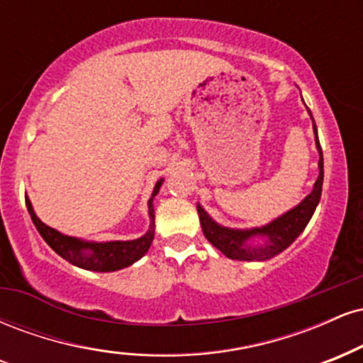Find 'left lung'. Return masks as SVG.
Here are the masks:
<instances>
[{"mask_svg":"<svg viewBox=\"0 0 363 363\" xmlns=\"http://www.w3.org/2000/svg\"><path fill=\"white\" fill-rule=\"evenodd\" d=\"M312 123H314V119H312ZM314 133L315 147L319 150V177L318 181H315L312 193L303 199L301 205L295 206L294 210L286 211V213L281 215L280 218L273 220L272 223L259 228H251V230H234V228L220 227V225L215 223L213 220L206 215V211L198 205L199 222H201L203 234H205L208 242L213 244L220 252H223L225 256L230 257V259L264 261L277 256V254H280L281 251H285V249L301 235V232L306 228V225L309 223L311 216L314 215L315 206H318L320 199V191H323V150H320L315 124ZM252 236H264L267 240L261 246H251L248 244V239Z\"/></svg>","mask_w":363,"mask_h":363,"instance_id":"obj_1","label":"left lung"}]
</instances>
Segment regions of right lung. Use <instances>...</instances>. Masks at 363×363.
Masks as SVG:
<instances>
[{
	"mask_svg": "<svg viewBox=\"0 0 363 363\" xmlns=\"http://www.w3.org/2000/svg\"><path fill=\"white\" fill-rule=\"evenodd\" d=\"M162 181H158L153 189L152 198L148 199L150 211V230L143 237L136 240H114V242H85L74 237L62 235L54 228L40 222L34 213V208L30 205V199L25 198L27 210L30 213L32 222L43 239L51 245L52 251H56L62 259H66L78 268L89 269V272H116V269L126 268L138 261L145 252L148 251L153 240V227H155V213H153V196L160 189Z\"/></svg>",
	"mask_w": 363,
	"mask_h": 363,
	"instance_id": "obj_1",
	"label": "right lung"
}]
</instances>
